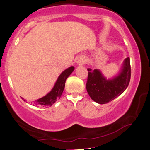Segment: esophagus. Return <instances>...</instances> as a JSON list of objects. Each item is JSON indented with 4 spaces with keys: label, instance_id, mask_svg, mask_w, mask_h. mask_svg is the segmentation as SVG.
Returning <instances> with one entry per match:
<instances>
[{
    "label": "esophagus",
    "instance_id": "1",
    "mask_svg": "<svg viewBox=\"0 0 150 150\" xmlns=\"http://www.w3.org/2000/svg\"><path fill=\"white\" fill-rule=\"evenodd\" d=\"M76 62H77V64H79V65H82V64H85L86 60H85V59H84V57H80L78 59H77Z\"/></svg>",
    "mask_w": 150,
    "mask_h": 150
}]
</instances>
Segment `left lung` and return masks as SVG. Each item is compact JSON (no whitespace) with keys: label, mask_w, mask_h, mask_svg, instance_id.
I'll return each instance as SVG.
<instances>
[{"label":"left lung","mask_w":150,"mask_h":150,"mask_svg":"<svg viewBox=\"0 0 150 150\" xmlns=\"http://www.w3.org/2000/svg\"><path fill=\"white\" fill-rule=\"evenodd\" d=\"M86 90L93 101L106 104L117 98L124 92L129 84L131 76L130 58L125 59L122 69L117 76L107 79L99 69H88Z\"/></svg>","instance_id":"left-lung-1"}]
</instances>
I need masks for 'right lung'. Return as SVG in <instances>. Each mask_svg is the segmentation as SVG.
Returning <instances> with one entry per match:
<instances>
[{"label":"right lung","mask_w":150,"mask_h":150,"mask_svg":"<svg viewBox=\"0 0 150 150\" xmlns=\"http://www.w3.org/2000/svg\"><path fill=\"white\" fill-rule=\"evenodd\" d=\"M74 70V67H70L67 69L66 70H64L59 76L52 91L43 98L35 100L33 102V105L43 107H50L57 100H59L62 94L63 91H64L67 79L73 72Z\"/></svg>","instance_id":"1"}]
</instances>
